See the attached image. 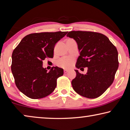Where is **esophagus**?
I'll return each instance as SVG.
<instances>
[{
    "label": "esophagus",
    "instance_id": "1",
    "mask_svg": "<svg viewBox=\"0 0 130 130\" xmlns=\"http://www.w3.org/2000/svg\"><path fill=\"white\" fill-rule=\"evenodd\" d=\"M68 72H69V70H67V69H64V74L67 73Z\"/></svg>",
    "mask_w": 130,
    "mask_h": 130
}]
</instances>
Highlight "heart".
<instances>
[{"instance_id":"b5f03b06","label":"heart","mask_w":130,"mask_h":130,"mask_svg":"<svg viewBox=\"0 0 130 130\" xmlns=\"http://www.w3.org/2000/svg\"><path fill=\"white\" fill-rule=\"evenodd\" d=\"M75 62V59L72 58L67 57V58H62L56 61V65L58 66L64 68V69H70Z\"/></svg>"}]
</instances>
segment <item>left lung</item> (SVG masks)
<instances>
[{"label":"left lung","instance_id":"obj_1","mask_svg":"<svg viewBox=\"0 0 130 130\" xmlns=\"http://www.w3.org/2000/svg\"><path fill=\"white\" fill-rule=\"evenodd\" d=\"M78 44L80 56L76 67H87L86 74L75 70L71 82L73 89L81 96L94 99L102 95L112 85L119 66L116 47L103 34L91 31H72L67 35Z\"/></svg>","mask_w":130,"mask_h":130}]
</instances>
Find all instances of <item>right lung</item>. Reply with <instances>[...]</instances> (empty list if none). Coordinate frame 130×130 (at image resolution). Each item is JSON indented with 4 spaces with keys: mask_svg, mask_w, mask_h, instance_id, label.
Wrapping results in <instances>:
<instances>
[{
    "mask_svg": "<svg viewBox=\"0 0 130 130\" xmlns=\"http://www.w3.org/2000/svg\"><path fill=\"white\" fill-rule=\"evenodd\" d=\"M68 32L33 33L26 35L13 51L11 71L15 85L23 94L37 99L55 89L57 79L63 69L52 67L49 72L43 67L45 58L54 57L55 45Z\"/></svg>",
    "mask_w": 130,
    "mask_h": 130,
    "instance_id": "right-lung-1",
    "label": "right lung"
}]
</instances>
